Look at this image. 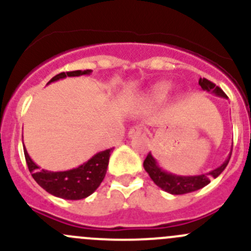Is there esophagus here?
I'll use <instances>...</instances> for the list:
<instances>
[{
    "mask_svg": "<svg viewBox=\"0 0 251 251\" xmlns=\"http://www.w3.org/2000/svg\"><path fill=\"white\" fill-rule=\"evenodd\" d=\"M141 133H142V127L141 126L136 125V126H133V127L130 128V131H128L127 135L130 138H133V137H136V136H140Z\"/></svg>",
    "mask_w": 251,
    "mask_h": 251,
    "instance_id": "34e87169",
    "label": "esophagus"
}]
</instances>
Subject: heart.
Returning a JSON list of instances; mask_svg holds the SVG:
<instances>
[{"label": "heart", "instance_id": "heart-1", "mask_svg": "<svg viewBox=\"0 0 251 251\" xmlns=\"http://www.w3.org/2000/svg\"><path fill=\"white\" fill-rule=\"evenodd\" d=\"M169 92V85L168 83H159L151 91V98L155 100H161L166 97Z\"/></svg>", "mask_w": 251, "mask_h": 251}]
</instances>
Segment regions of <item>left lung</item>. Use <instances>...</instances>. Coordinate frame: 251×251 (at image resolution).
I'll list each match as a JSON object with an SVG mask.
<instances>
[{
  "label": "left lung",
  "instance_id": "left-lung-1",
  "mask_svg": "<svg viewBox=\"0 0 251 251\" xmlns=\"http://www.w3.org/2000/svg\"><path fill=\"white\" fill-rule=\"evenodd\" d=\"M199 85H201V87L204 91L214 93V95L219 96V97L227 98L226 93L219 86H216L214 82L207 80V78H199ZM231 155L232 151L229 153L228 158L225 160V163L221 166L216 168L215 170L210 171V173L198 175V176H177V175L166 173V171H164L158 165V163H156V160L153 158V155L151 153H148L147 158L144 159L143 166L144 170L148 173L151 178L153 179V182L156 186H159L163 191L168 192V193L177 196V194H186L194 191H198V189L203 188L206 184H209L210 178H212V177L216 178L226 169L227 164H228L229 159H231Z\"/></svg>",
  "mask_w": 251,
  "mask_h": 251
}]
</instances>
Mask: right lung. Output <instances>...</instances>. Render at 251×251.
Segmentation results:
<instances>
[{
  "instance_id": "right-lung-1",
  "label": "right lung",
  "mask_w": 251,
  "mask_h": 251,
  "mask_svg": "<svg viewBox=\"0 0 251 251\" xmlns=\"http://www.w3.org/2000/svg\"><path fill=\"white\" fill-rule=\"evenodd\" d=\"M92 70H75V72L60 73L50 80V82L57 81L67 76H80V75L91 74ZM113 149V148H111ZM111 149H107L97 153L85 164L76 169L68 171H47L40 169L27 154L24 147V155L26 165L31 173L32 178L37 182L40 187L52 196L68 201H78L91 196L100 187L107 174L108 163Z\"/></svg>"
}]
</instances>
